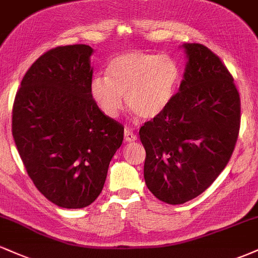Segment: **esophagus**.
<instances>
[{"instance_id": "esophagus-1", "label": "esophagus", "mask_w": 258, "mask_h": 258, "mask_svg": "<svg viewBox=\"0 0 258 258\" xmlns=\"http://www.w3.org/2000/svg\"><path fill=\"white\" fill-rule=\"evenodd\" d=\"M125 139H126V142H128V143H130V142L137 141V136L133 133L132 130L125 128Z\"/></svg>"}]
</instances>
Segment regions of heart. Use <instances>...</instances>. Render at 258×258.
<instances>
[{"mask_svg":"<svg viewBox=\"0 0 258 258\" xmlns=\"http://www.w3.org/2000/svg\"><path fill=\"white\" fill-rule=\"evenodd\" d=\"M180 81V68L167 54L127 51L106 68V76L91 82V97L106 117L115 119L126 104L146 120L161 115L171 104Z\"/></svg>","mask_w":258,"mask_h":258,"instance_id":"1","label":"heart"}]
</instances>
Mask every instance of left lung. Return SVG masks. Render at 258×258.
Masks as SVG:
<instances>
[{
    "instance_id": "8db88e82",
    "label": "left lung",
    "mask_w": 258,
    "mask_h": 258,
    "mask_svg": "<svg viewBox=\"0 0 258 258\" xmlns=\"http://www.w3.org/2000/svg\"><path fill=\"white\" fill-rule=\"evenodd\" d=\"M186 64L168 108L139 130L144 180L171 205L206 190L232 156L240 128V97L221 59L200 43L182 44Z\"/></svg>"
}]
</instances>
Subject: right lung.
Returning <instances> with one entry per match:
<instances>
[{
  "label": "right lung",
  "instance_id": "add662e5",
  "mask_svg": "<svg viewBox=\"0 0 258 258\" xmlns=\"http://www.w3.org/2000/svg\"><path fill=\"white\" fill-rule=\"evenodd\" d=\"M93 48L61 46L31 65L17 92L12 133L34 184L64 209L98 198L123 127L91 97Z\"/></svg>",
  "mask_w": 258,
  "mask_h": 258
}]
</instances>
